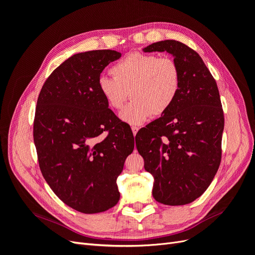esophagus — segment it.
Masks as SVG:
<instances>
[{
	"label": "esophagus",
	"mask_w": 255,
	"mask_h": 255,
	"mask_svg": "<svg viewBox=\"0 0 255 255\" xmlns=\"http://www.w3.org/2000/svg\"><path fill=\"white\" fill-rule=\"evenodd\" d=\"M138 129H139V128H138V127H135V126L132 127V132H133V135H134V136L137 134Z\"/></svg>",
	"instance_id": "esophagus-1"
}]
</instances>
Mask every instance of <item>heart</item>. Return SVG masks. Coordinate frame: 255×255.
I'll return each instance as SVG.
<instances>
[{"instance_id":"b5f03b06","label":"heart","mask_w":255,"mask_h":255,"mask_svg":"<svg viewBox=\"0 0 255 255\" xmlns=\"http://www.w3.org/2000/svg\"><path fill=\"white\" fill-rule=\"evenodd\" d=\"M111 73L114 78L99 79V91L115 111L123 109L130 94L133 101L120 114L128 125L139 126L152 115L166 114L180 94L182 73L172 57L134 52L117 61Z\"/></svg>"}]
</instances>
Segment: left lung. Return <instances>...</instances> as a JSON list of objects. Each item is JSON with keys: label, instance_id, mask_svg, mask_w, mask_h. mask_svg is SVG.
<instances>
[{"label": "left lung", "instance_id": "1", "mask_svg": "<svg viewBox=\"0 0 255 255\" xmlns=\"http://www.w3.org/2000/svg\"><path fill=\"white\" fill-rule=\"evenodd\" d=\"M155 51L173 55L181 89L171 109L137 133L136 148L154 177V199L185 205L203 194L218 170L225 117L217 84L195 50L176 40L143 49Z\"/></svg>", "mask_w": 255, "mask_h": 255}]
</instances>
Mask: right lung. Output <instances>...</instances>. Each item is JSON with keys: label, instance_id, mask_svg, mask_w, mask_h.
Returning <instances> with one entry per match:
<instances>
[{"label": "right lung", "instance_id": "obj_1", "mask_svg": "<svg viewBox=\"0 0 255 255\" xmlns=\"http://www.w3.org/2000/svg\"><path fill=\"white\" fill-rule=\"evenodd\" d=\"M120 57L113 50L75 54L50 74L37 100L33 135L41 173L61 201L84 214L118 203L116 181L134 150L132 130L98 86L104 68Z\"/></svg>", "mask_w": 255, "mask_h": 255}]
</instances>
